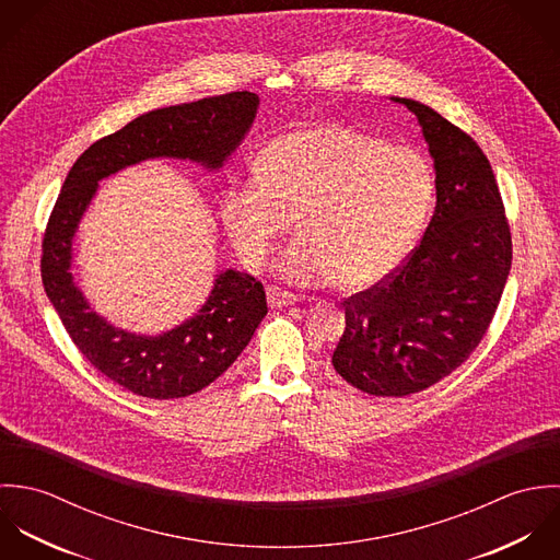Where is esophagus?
Masks as SVG:
<instances>
[{
	"instance_id": "obj_1",
	"label": "esophagus",
	"mask_w": 560,
	"mask_h": 560,
	"mask_svg": "<svg viewBox=\"0 0 560 560\" xmlns=\"http://www.w3.org/2000/svg\"><path fill=\"white\" fill-rule=\"evenodd\" d=\"M296 303V296L290 294V292H283L279 288H268V305L272 310H279V307H290Z\"/></svg>"
}]
</instances>
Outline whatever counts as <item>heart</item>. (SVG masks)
I'll return each mask as SVG.
<instances>
[{
    "label": "heart",
    "mask_w": 560,
    "mask_h": 560,
    "mask_svg": "<svg viewBox=\"0 0 560 560\" xmlns=\"http://www.w3.org/2000/svg\"><path fill=\"white\" fill-rule=\"evenodd\" d=\"M435 199L431 164L350 127H307L275 138L257 179L221 195L224 231L248 270H259L294 217L301 233L275 261L294 285L363 290L387 279L416 246Z\"/></svg>",
    "instance_id": "b5f03b06"
}]
</instances>
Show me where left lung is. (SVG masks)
Returning a JSON list of instances; mask_svg holds the SVG:
<instances>
[{
  "label": "left lung",
  "instance_id": "1",
  "mask_svg": "<svg viewBox=\"0 0 560 560\" xmlns=\"http://www.w3.org/2000/svg\"><path fill=\"white\" fill-rule=\"evenodd\" d=\"M416 114L438 203L420 246L389 281L343 301L337 374L372 396H409L458 368L487 334L511 272V231L482 149L422 102Z\"/></svg>",
  "mask_w": 560,
  "mask_h": 560
}]
</instances>
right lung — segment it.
<instances>
[{
  "label": "right lung",
  "instance_id": "obj_1",
  "mask_svg": "<svg viewBox=\"0 0 560 560\" xmlns=\"http://www.w3.org/2000/svg\"><path fill=\"white\" fill-rule=\"evenodd\" d=\"M259 110L248 91L142 114L91 144L69 171L43 240V288L80 352L122 389L171 400L201 392L240 357L268 314L264 285L248 272L221 270L201 305L158 336L120 329L93 312L78 285L73 240L100 182L147 160L192 162L219 173Z\"/></svg>",
  "mask_w": 560,
  "mask_h": 560
}]
</instances>
